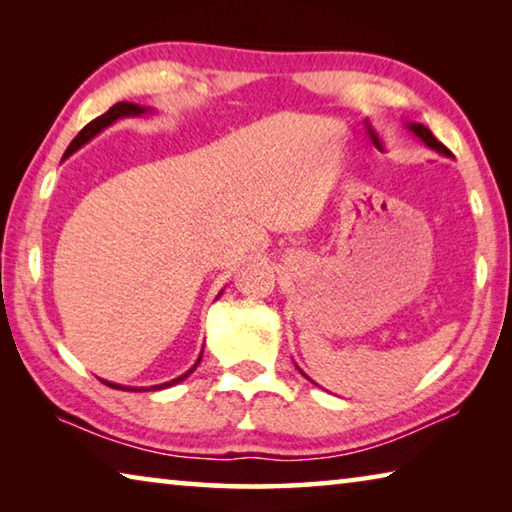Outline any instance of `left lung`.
<instances>
[{
	"instance_id": "left-lung-1",
	"label": "left lung",
	"mask_w": 512,
	"mask_h": 512,
	"mask_svg": "<svg viewBox=\"0 0 512 512\" xmlns=\"http://www.w3.org/2000/svg\"><path fill=\"white\" fill-rule=\"evenodd\" d=\"M404 126L409 128V131H411L415 137H418V140H420L424 146H429L431 151L445 155V158H454V153L449 151L443 142H438L436 135H433L424 124H415V121H404ZM296 368H298V363H296ZM298 370H300V368H298ZM300 375H305V372L300 370ZM305 377H307V375H305ZM307 379H309V377H307ZM309 381H311V379H309ZM311 384H314V381H311Z\"/></svg>"
}]
</instances>
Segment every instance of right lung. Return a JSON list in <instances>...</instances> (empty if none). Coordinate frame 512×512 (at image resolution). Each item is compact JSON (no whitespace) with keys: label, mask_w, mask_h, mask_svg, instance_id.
Returning a JSON list of instances; mask_svg holds the SVG:
<instances>
[{"label":"right lung","mask_w":512,"mask_h":512,"mask_svg":"<svg viewBox=\"0 0 512 512\" xmlns=\"http://www.w3.org/2000/svg\"><path fill=\"white\" fill-rule=\"evenodd\" d=\"M151 115H155V110H153V108H146V106H140V103H128V101H119V103H115V106H112L108 112H103L101 117L92 119L90 124L85 126L83 131L74 137L72 144L67 146V151H65V155H63V160H67L69 155L79 151L81 146H85V144H88L90 140H94V137H97L101 131H106L108 126L115 124V121H119V119H135V117H151ZM221 293H223V289L219 291V296H216V300L221 298ZM201 359H203V350H201V354H198V359H196L194 366L189 368L187 372H183V375L176 377V379L164 381V384H155V386H124V384H115V381L101 379V377H99V379H101L103 384H106V386H110V388H117V391H131V393L162 391V388H171V386L180 384V381H185V379H187L189 375H192V372L198 368V363H201Z\"/></svg>","instance_id":"right-lung-1"}]
</instances>
